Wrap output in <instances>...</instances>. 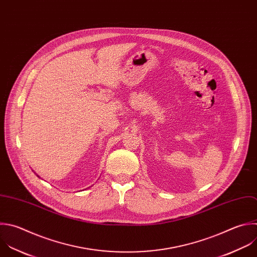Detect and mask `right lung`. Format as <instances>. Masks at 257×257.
I'll return each mask as SVG.
<instances>
[{
	"label": "right lung",
	"mask_w": 257,
	"mask_h": 257,
	"mask_svg": "<svg viewBox=\"0 0 257 257\" xmlns=\"http://www.w3.org/2000/svg\"><path fill=\"white\" fill-rule=\"evenodd\" d=\"M37 177H38V176H37ZM38 178H39V177H38Z\"/></svg>",
	"instance_id": "1"
}]
</instances>
